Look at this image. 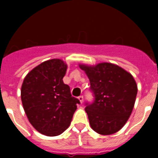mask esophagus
<instances>
[{
    "label": "esophagus",
    "instance_id": "34e87169",
    "mask_svg": "<svg viewBox=\"0 0 158 158\" xmlns=\"http://www.w3.org/2000/svg\"><path fill=\"white\" fill-rule=\"evenodd\" d=\"M78 98H79V102H80V103H83V102H84V96H82L81 95V96H79Z\"/></svg>",
    "mask_w": 158,
    "mask_h": 158
}]
</instances>
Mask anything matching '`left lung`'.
I'll list each match as a JSON object with an SVG mask.
<instances>
[{
    "instance_id": "obj_1",
    "label": "left lung",
    "mask_w": 158,
    "mask_h": 158,
    "mask_svg": "<svg viewBox=\"0 0 158 158\" xmlns=\"http://www.w3.org/2000/svg\"><path fill=\"white\" fill-rule=\"evenodd\" d=\"M79 67L89 77L94 97L92 103L85 104L91 128L102 135L115 134L132 112L138 92L135 79L121 67L110 63Z\"/></svg>"
}]
</instances>
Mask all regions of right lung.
<instances>
[{
  "mask_svg": "<svg viewBox=\"0 0 158 158\" xmlns=\"http://www.w3.org/2000/svg\"><path fill=\"white\" fill-rule=\"evenodd\" d=\"M66 69L61 60H49L32 69L22 84L21 100L27 117L38 132L47 136L64 132L80 103L63 82Z\"/></svg>",
  "mask_w": 158,
  "mask_h": 158,
  "instance_id": "add662e5",
  "label": "right lung"
}]
</instances>
